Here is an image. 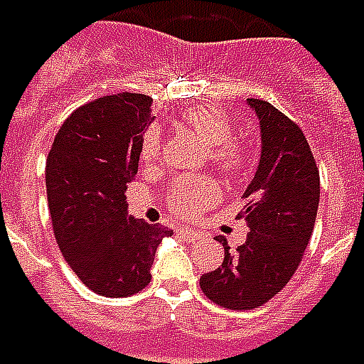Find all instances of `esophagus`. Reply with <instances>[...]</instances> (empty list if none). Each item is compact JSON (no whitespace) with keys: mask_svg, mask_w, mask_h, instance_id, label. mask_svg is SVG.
<instances>
[{"mask_svg":"<svg viewBox=\"0 0 364 364\" xmlns=\"http://www.w3.org/2000/svg\"><path fill=\"white\" fill-rule=\"evenodd\" d=\"M177 232H179V236H183L185 240H189V242H197V240H200V237H203V234H200V232H197V230L179 228Z\"/></svg>","mask_w":364,"mask_h":364,"instance_id":"obj_1","label":"esophagus"}]
</instances>
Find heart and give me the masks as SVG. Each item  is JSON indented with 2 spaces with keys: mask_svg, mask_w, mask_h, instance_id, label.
I'll use <instances>...</instances> for the list:
<instances>
[{
  "mask_svg": "<svg viewBox=\"0 0 364 364\" xmlns=\"http://www.w3.org/2000/svg\"><path fill=\"white\" fill-rule=\"evenodd\" d=\"M181 124L193 130L210 148L208 159L222 173H244L252 161V150L244 140L232 136L234 127L226 112L218 107L198 105L181 112ZM161 151V132L158 127H150L142 136L140 158L144 166H154ZM218 187L210 177H179L171 185L167 195V205L181 216H197L206 206L216 203Z\"/></svg>",
  "mask_w": 364,
  "mask_h": 364,
  "instance_id": "b5f03b06",
  "label": "heart"
}]
</instances>
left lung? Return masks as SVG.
<instances>
[{
    "mask_svg": "<svg viewBox=\"0 0 364 364\" xmlns=\"http://www.w3.org/2000/svg\"><path fill=\"white\" fill-rule=\"evenodd\" d=\"M247 105L261 130L259 166L237 214L250 236L237 250L218 236L224 261L200 277L206 296L232 310H253L284 289L302 261L320 203V173L304 132L267 101Z\"/></svg>",
    "mask_w": 364,
    "mask_h": 364,
    "instance_id": "left-lung-1",
    "label": "left lung"
}]
</instances>
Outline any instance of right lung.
<instances>
[{
  "mask_svg": "<svg viewBox=\"0 0 364 364\" xmlns=\"http://www.w3.org/2000/svg\"><path fill=\"white\" fill-rule=\"evenodd\" d=\"M151 120V97L128 91L99 97L68 117L46 159V195L60 252L101 296L142 290L158 245L173 234L127 210L124 191L138 173L142 136Z\"/></svg>",
  "mask_w": 364,
  "mask_h": 364,
  "instance_id": "obj_1",
  "label": "right lung"
}]
</instances>
